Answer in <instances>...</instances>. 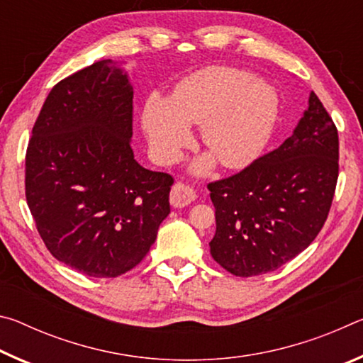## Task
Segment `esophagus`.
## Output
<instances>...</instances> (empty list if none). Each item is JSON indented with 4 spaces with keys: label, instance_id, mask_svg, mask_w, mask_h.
Instances as JSON below:
<instances>
[{
    "label": "esophagus",
    "instance_id": "esophagus-1",
    "mask_svg": "<svg viewBox=\"0 0 363 363\" xmlns=\"http://www.w3.org/2000/svg\"><path fill=\"white\" fill-rule=\"evenodd\" d=\"M195 192L190 187L184 186V184L177 182L176 186L171 189V194H169V201L171 205L174 208H182V206H187L192 203L195 200Z\"/></svg>",
    "mask_w": 363,
    "mask_h": 363
}]
</instances>
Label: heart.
<instances>
[{"mask_svg": "<svg viewBox=\"0 0 363 363\" xmlns=\"http://www.w3.org/2000/svg\"><path fill=\"white\" fill-rule=\"evenodd\" d=\"M279 101L266 83L233 67H206L184 79L167 102L150 97L143 125L155 157L174 163L190 144L189 125H201V143L225 168L259 155L277 120ZM208 160L196 164L205 169Z\"/></svg>", "mask_w": 363, "mask_h": 363, "instance_id": "1", "label": "heart"}]
</instances>
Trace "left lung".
Masks as SVG:
<instances>
[{"instance_id": "1", "label": "left lung", "mask_w": 363, "mask_h": 363, "mask_svg": "<svg viewBox=\"0 0 363 363\" xmlns=\"http://www.w3.org/2000/svg\"><path fill=\"white\" fill-rule=\"evenodd\" d=\"M333 120L311 93L309 108L279 149L208 184L216 210L213 259L237 277L277 270L314 242L340 173Z\"/></svg>"}]
</instances>
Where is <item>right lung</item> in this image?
Segmentation results:
<instances>
[{"label":"right lung","mask_w":363,"mask_h":363,"mask_svg":"<svg viewBox=\"0 0 363 363\" xmlns=\"http://www.w3.org/2000/svg\"><path fill=\"white\" fill-rule=\"evenodd\" d=\"M133 86L112 60L59 82L26 153V196L57 261L113 279L149 253L169 214L173 176L140 167L131 149Z\"/></svg>","instance_id":"obj_1"}]
</instances>
